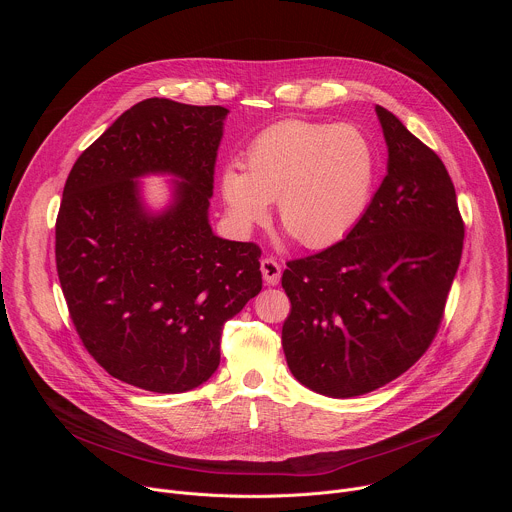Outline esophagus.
<instances>
[{
    "mask_svg": "<svg viewBox=\"0 0 512 512\" xmlns=\"http://www.w3.org/2000/svg\"><path fill=\"white\" fill-rule=\"evenodd\" d=\"M261 273L267 285H277L281 279V265L275 259L267 257L261 261Z\"/></svg>",
    "mask_w": 512,
    "mask_h": 512,
    "instance_id": "esophagus-1",
    "label": "esophagus"
}]
</instances>
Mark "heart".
I'll return each instance as SVG.
<instances>
[{
	"label": "heart",
	"instance_id": "b5f03b06",
	"mask_svg": "<svg viewBox=\"0 0 512 512\" xmlns=\"http://www.w3.org/2000/svg\"><path fill=\"white\" fill-rule=\"evenodd\" d=\"M375 176V150L358 127L287 119L249 143L243 168L221 170L218 192L237 229L263 221L277 200L287 235L324 249L358 225Z\"/></svg>",
	"mask_w": 512,
	"mask_h": 512
}]
</instances>
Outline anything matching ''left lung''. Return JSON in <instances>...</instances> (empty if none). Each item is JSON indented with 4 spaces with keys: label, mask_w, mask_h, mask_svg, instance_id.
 I'll return each mask as SVG.
<instances>
[{
    "label": "left lung",
    "mask_w": 512,
    "mask_h": 512,
    "mask_svg": "<svg viewBox=\"0 0 512 512\" xmlns=\"http://www.w3.org/2000/svg\"><path fill=\"white\" fill-rule=\"evenodd\" d=\"M387 176L358 225L322 253L289 261L281 285L287 367L336 399L371 393L419 360L442 322L464 223L444 162L375 107Z\"/></svg>",
    "instance_id": "obj_1"
}]
</instances>
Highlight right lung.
<instances>
[{"label": "right lung", "instance_id": "obj_1", "mask_svg": "<svg viewBox=\"0 0 512 512\" xmlns=\"http://www.w3.org/2000/svg\"><path fill=\"white\" fill-rule=\"evenodd\" d=\"M229 109L145 99L81 154L56 218V269L75 328L115 379L184 393L221 362L227 320L261 291L253 243L212 233L208 208ZM172 175L166 207L141 177Z\"/></svg>", "mask_w": 512, "mask_h": 512}]
</instances>
